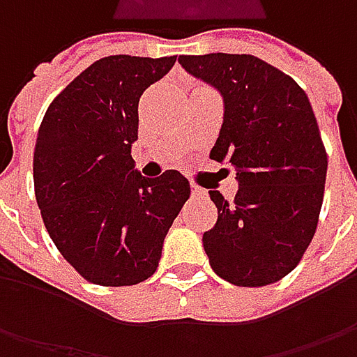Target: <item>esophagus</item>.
<instances>
[{"mask_svg":"<svg viewBox=\"0 0 357 357\" xmlns=\"http://www.w3.org/2000/svg\"><path fill=\"white\" fill-rule=\"evenodd\" d=\"M190 190H192V197H197V199H204V197H206V190H202V188L197 185L190 186Z\"/></svg>","mask_w":357,"mask_h":357,"instance_id":"34e87169","label":"esophagus"}]
</instances>
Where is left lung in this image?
Returning a JSON list of instances; mask_svg holds the SVG:
<instances>
[{
  "instance_id": "8db88e82",
  "label": "left lung",
  "mask_w": 357,
  "mask_h": 357,
  "mask_svg": "<svg viewBox=\"0 0 357 357\" xmlns=\"http://www.w3.org/2000/svg\"><path fill=\"white\" fill-rule=\"evenodd\" d=\"M190 75L213 85L225 121L211 158L236 169L228 202L208 190L218 218L202 234L213 270L234 286H268L290 274L318 227L328 155L308 95L254 55H181Z\"/></svg>"
}]
</instances>
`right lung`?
Segmentation results:
<instances>
[{
  "label": "right lung",
  "instance_id": "obj_1",
  "mask_svg": "<svg viewBox=\"0 0 357 357\" xmlns=\"http://www.w3.org/2000/svg\"><path fill=\"white\" fill-rule=\"evenodd\" d=\"M176 57L109 55L49 105L33 153L35 199L61 256L91 284L132 286L155 274L162 242L190 197L178 171L135 169L139 99Z\"/></svg>",
  "mask_w": 357,
  "mask_h": 357
}]
</instances>
